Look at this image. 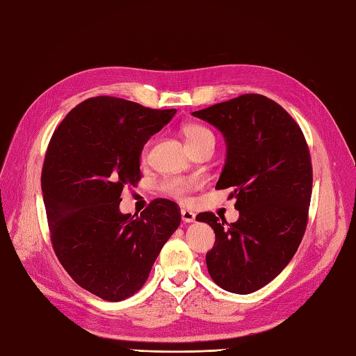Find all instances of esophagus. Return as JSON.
I'll return each instance as SVG.
<instances>
[{
  "label": "esophagus",
  "instance_id": "esophagus-1",
  "mask_svg": "<svg viewBox=\"0 0 356 356\" xmlns=\"http://www.w3.org/2000/svg\"><path fill=\"white\" fill-rule=\"evenodd\" d=\"M195 216L197 215H195V212H192V210H188V209L181 210V218H183L184 222H193Z\"/></svg>",
  "mask_w": 356,
  "mask_h": 356
}]
</instances>
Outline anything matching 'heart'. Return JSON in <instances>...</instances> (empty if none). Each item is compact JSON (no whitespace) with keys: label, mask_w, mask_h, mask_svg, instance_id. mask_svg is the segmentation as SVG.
<instances>
[{"label":"heart","mask_w":356,"mask_h":356,"mask_svg":"<svg viewBox=\"0 0 356 356\" xmlns=\"http://www.w3.org/2000/svg\"><path fill=\"white\" fill-rule=\"evenodd\" d=\"M183 132H184L188 147H191L192 150L195 147L201 146V144L206 143V141H210V140L215 141L212 130L204 127V126H201V124H188V126L184 127ZM147 150H149V146H146V149L143 150L144 158L147 156ZM198 187H200L198 179L183 178V177L168 178V179H164L163 184H161V188L165 193L170 195V197H173V198L181 200V201H184L187 198L188 192H192Z\"/></svg>","instance_id":"heart-1"}]
</instances>
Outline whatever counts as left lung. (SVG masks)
Returning <instances> with one entry per match:
<instances>
[{"label": "left lung", "instance_id": "8db88e82", "mask_svg": "<svg viewBox=\"0 0 356 356\" xmlns=\"http://www.w3.org/2000/svg\"><path fill=\"white\" fill-rule=\"evenodd\" d=\"M222 134L227 155L215 188H232L239 218L227 224L197 216L215 232L206 255L212 280L248 295L277 278L304 236L312 197V163L300 126L275 101L245 93L192 113Z\"/></svg>", "mask_w": 356, "mask_h": 356}]
</instances>
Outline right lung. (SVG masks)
<instances>
[{
  "label": "right lung",
  "mask_w": 356,
  "mask_h": 356,
  "mask_svg": "<svg viewBox=\"0 0 356 356\" xmlns=\"http://www.w3.org/2000/svg\"><path fill=\"white\" fill-rule=\"evenodd\" d=\"M177 113L115 97L83 101L50 138L41 172L50 238L78 286L106 301L140 290L181 222L158 198L140 216L120 212L121 192L141 178L144 144Z\"/></svg>",
  "instance_id": "obj_1"
}]
</instances>
